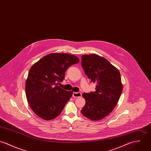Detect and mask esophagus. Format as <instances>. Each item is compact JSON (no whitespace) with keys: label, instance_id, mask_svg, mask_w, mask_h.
I'll return each instance as SVG.
<instances>
[{"label":"esophagus","instance_id":"1","mask_svg":"<svg viewBox=\"0 0 151 151\" xmlns=\"http://www.w3.org/2000/svg\"><path fill=\"white\" fill-rule=\"evenodd\" d=\"M72 96H73V97H75V98H78V97H81L82 96V94H81V93H80V92H79V93L73 92Z\"/></svg>","mask_w":151,"mask_h":151}]
</instances>
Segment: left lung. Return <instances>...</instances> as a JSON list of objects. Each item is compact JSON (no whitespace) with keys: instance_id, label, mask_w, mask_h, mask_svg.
Returning a JSON list of instances; mask_svg holds the SVG:
<instances>
[{"instance_id":"8db88e82","label":"left lung","mask_w":151,"mask_h":151,"mask_svg":"<svg viewBox=\"0 0 151 151\" xmlns=\"http://www.w3.org/2000/svg\"><path fill=\"white\" fill-rule=\"evenodd\" d=\"M81 63L85 74L96 84V91L83 93L86 104L81 112L90 120H101L111 113L120 99V73L106 58L95 54L82 55Z\"/></svg>"}]
</instances>
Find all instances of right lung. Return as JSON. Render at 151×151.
Segmentation results:
<instances>
[{
  "instance_id": "1",
  "label": "right lung",
  "mask_w": 151,
  "mask_h": 151,
  "mask_svg": "<svg viewBox=\"0 0 151 151\" xmlns=\"http://www.w3.org/2000/svg\"><path fill=\"white\" fill-rule=\"evenodd\" d=\"M79 62L74 55L51 53L31 67L25 82V93L28 102L37 116L51 120L61 114L73 92L57 85L64 79L68 68Z\"/></svg>"
}]
</instances>
